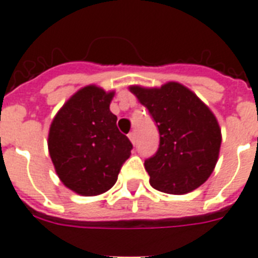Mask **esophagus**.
<instances>
[{
    "mask_svg": "<svg viewBox=\"0 0 258 258\" xmlns=\"http://www.w3.org/2000/svg\"><path fill=\"white\" fill-rule=\"evenodd\" d=\"M127 137H129V140L132 141V144H136V140H137V137H136V133H134V132H131V133L127 134Z\"/></svg>",
    "mask_w": 258,
    "mask_h": 258,
    "instance_id": "esophagus-1",
    "label": "esophagus"
}]
</instances>
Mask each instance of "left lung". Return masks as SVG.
<instances>
[{"label":"left lung","instance_id":"8db88e82","mask_svg":"<svg viewBox=\"0 0 258 258\" xmlns=\"http://www.w3.org/2000/svg\"><path fill=\"white\" fill-rule=\"evenodd\" d=\"M129 89L158 126L159 148L145 161L152 187L182 195L202 186L214 171L221 144L220 126L210 108L175 82Z\"/></svg>","mask_w":258,"mask_h":258}]
</instances>
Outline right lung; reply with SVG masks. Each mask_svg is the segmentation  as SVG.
Instances as JSON below:
<instances>
[{
  "mask_svg": "<svg viewBox=\"0 0 258 258\" xmlns=\"http://www.w3.org/2000/svg\"><path fill=\"white\" fill-rule=\"evenodd\" d=\"M114 92L96 86L79 89L51 122L48 152L66 187L84 197L113 187L133 145L109 109Z\"/></svg>",
  "mask_w": 258,
  "mask_h": 258,
  "instance_id": "add662e5",
  "label": "right lung"
}]
</instances>
